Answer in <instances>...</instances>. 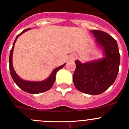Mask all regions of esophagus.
<instances>
[{
	"instance_id": "obj_1",
	"label": "esophagus",
	"mask_w": 129,
	"mask_h": 129,
	"mask_svg": "<svg viewBox=\"0 0 129 129\" xmlns=\"http://www.w3.org/2000/svg\"><path fill=\"white\" fill-rule=\"evenodd\" d=\"M73 57H76V56H73Z\"/></svg>"
}]
</instances>
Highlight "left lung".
<instances>
[{
  "mask_svg": "<svg viewBox=\"0 0 129 129\" xmlns=\"http://www.w3.org/2000/svg\"><path fill=\"white\" fill-rule=\"evenodd\" d=\"M90 32L94 34L96 42L103 48L105 57L84 64L76 60L73 80L79 91L98 95L107 90L116 80L120 55L117 42L111 35L98 30Z\"/></svg>",
  "mask_w": 129,
  "mask_h": 129,
  "instance_id": "left-lung-1",
  "label": "left lung"
}]
</instances>
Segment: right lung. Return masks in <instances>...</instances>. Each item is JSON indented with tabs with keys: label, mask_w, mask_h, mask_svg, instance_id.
<instances>
[{
	"label": "right lung",
	"mask_w": 129,
	"mask_h": 129,
	"mask_svg": "<svg viewBox=\"0 0 129 129\" xmlns=\"http://www.w3.org/2000/svg\"><path fill=\"white\" fill-rule=\"evenodd\" d=\"M30 28L26 29V30H23L21 33H20L19 35H17L16 38L15 40H14V43H13V47H12L11 50L10 51V55H9V70H10V73L12 78H13L14 82H15L16 85L20 89L24 90V92H26L30 93V94H39V93H42L44 92L47 91V90H49L52 87L55 80H56V73H57V72L59 70L61 69L65 65V64H64L63 65L60 66V67H57L56 69L54 70V71L52 72V73L49 76V77L47 80H45L44 81H42V82H30V81H25L21 79L17 75L16 72H14V68H13V64H12L13 63L12 62V56H13V49H14L16 40H17L18 37L21 34L25 32L26 31L30 30Z\"/></svg>",
	"instance_id": "add662e5"
}]
</instances>
